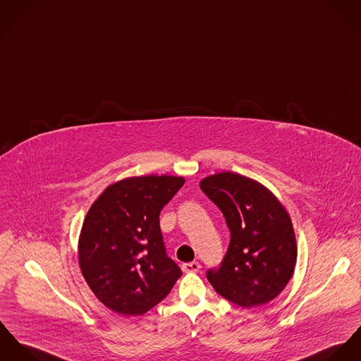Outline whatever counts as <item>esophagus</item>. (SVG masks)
Returning a JSON list of instances; mask_svg holds the SVG:
<instances>
[{"mask_svg": "<svg viewBox=\"0 0 361 361\" xmlns=\"http://www.w3.org/2000/svg\"><path fill=\"white\" fill-rule=\"evenodd\" d=\"M181 269L184 273H195V271H200V264L198 262H190V263H184Z\"/></svg>", "mask_w": 361, "mask_h": 361, "instance_id": "1", "label": "esophagus"}]
</instances>
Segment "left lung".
I'll list each match as a JSON object with an SVG mask.
<instances>
[{
    "instance_id": "1",
    "label": "left lung",
    "mask_w": 361,
    "mask_h": 361,
    "mask_svg": "<svg viewBox=\"0 0 361 361\" xmlns=\"http://www.w3.org/2000/svg\"><path fill=\"white\" fill-rule=\"evenodd\" d=\"M200 190L230 230L227 253L217 269L207 270V280L220 296L245 309L273 300L296 264L289 214L266 187L231 171L203 178Z\"/></svg>"
}]
</instances>
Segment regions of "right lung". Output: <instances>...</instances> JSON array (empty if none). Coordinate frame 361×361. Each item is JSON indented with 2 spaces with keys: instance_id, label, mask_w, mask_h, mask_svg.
Returning <instances> with one entry per match:
<instances>
[{
  "instance_id": "right-lung-1",
  "label": "right lung",
  "mask_w": 361,
  "mask_h": 361,
  "mask_svg": "<svg viewBox=\"0 0 361 361\" xmlns=\"http://www.w3.org/2000/svg\"><path fill=\"white\" fill-rule=\"evenodd\" d=\"M184 181L174 176L124 178L90 207L79 240L81 273L111 310L141 316L181 277L166 253L159 214Z\"/></svg>"
}]
</instances>
